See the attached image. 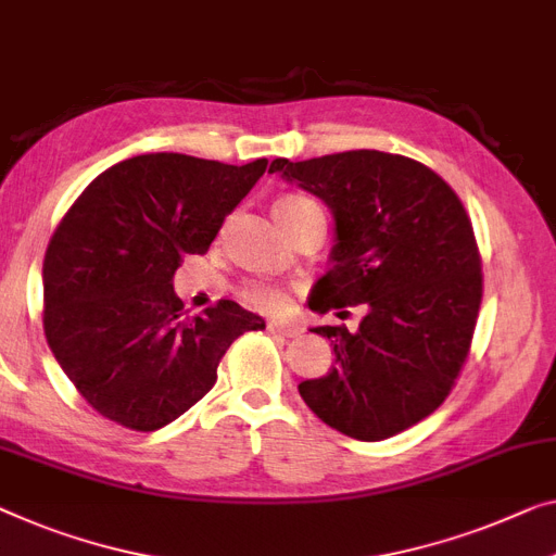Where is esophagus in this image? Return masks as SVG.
I'll use <instances>...</instances> for the list:
<instances>
[{
  "label": "esophagus",
  "instance_id": "esophagus-1",
  "mask_svg": "<svg viewBox=\"0 0 556 556\" xmlns=\"http://www.w3.org/2000/svg\"><path fill=\"white\" fill-rule=\"evenodd\" d=\"M267 329L271 331V334H281V337H300L302 334V327L287 325V321H275V319L269 321Z\"/></svg>",
  "mask_w": 556,
  "mask_h": 556
}]
</instances>
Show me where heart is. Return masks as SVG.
<instances>
[{
	"label": "heart",
	"instance_id": "heart-1",
	"mask_svg": "<svg viewBox=\"0 0 556 556\" xmlns=\"http://www.w3.org/2000/svg\"><path fill=\"white\" fill-rule=\"evenodd\" d=\"M314 204L312 199H306L302 194H287L277 199L275 204V217L277 219H287L289 214L300 212L304 210V206ZM239 296H242L244 304L254 306V309L260 312H269V314H277L287 306V289L275 285V281H267V279H252L247 281V285H242V289H239Z\"/></svg>",
	"mask_w": 556,
	"mask_h": 556
}]
</instances>
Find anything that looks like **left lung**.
<instances>
[{
	"label": "left lung",
	"instance_id": "left-lung-1",
	"mask_svg": "<svg viewBox=\"0 0 556 556\" xmlns=\"http://www.w3.org/2000/svg\"><path fill=\"white\" fill-rule=\"evenodd\" d=\"M269 172L334 214V264L309 309H367L357 331L312 329L331 339L337 367L302 382V400L359 442L404 432L450 396L475 337L484 279L462 199L421 162L377 149L275 160Z\"/></svg>",
	"mask_w": 556,
	"mask_h": 556
}]
</instances>
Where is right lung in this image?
<instances>
[{
    "mask_svg": "<svg viewBox=\"0 0 556 556\" xmlns=\"http://www.w3.org/2000/svg\"><path fill=\"white\" fill-rule=\"evenodd\" d=\"M267 160L189 154L114 164L66 210L45 254V334L89 407L135 432L181 417L217 382L222 357L264 319L231 300L185 317L174 271L204 254Z\"/></svg>",
    "mask_w": 556,
    "mask_h": 556,
    "instance_id": "obj_1",
    "label": "right lung"
}]
</instances>
